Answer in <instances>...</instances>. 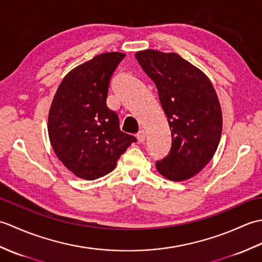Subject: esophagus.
Wrapping results in <instances>:
<instances>
[{
    "mask_svg": "<svg viewBox=\"0 0 262 262\" xmlns=\"http://www.w3.org/2000/svg\"><path fill=\"white\" fill-rule=\"evenodd\" d=\"M136 137H137V141L140 142V143L145 141V130H144V129H140V130H138Z\"/></svg>",
    "mask_w": 262,
    "mask_h": 262,
    "instance_id": "1",
    "label": "esophagus"
}]
</instances>
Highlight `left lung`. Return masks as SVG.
<instances>
[{
	"instance_id": "obj_1",
	"label": "left lung",
	"mask_w": 262,
	"mask_h": 262,
	"mask_svg": "<svg viewBox=\"0 0 262 262\" xmlns=\"http://www.w3.org/2000/svg\"><path fill=\"white\" fill-rule=\"evenodd\" d=\"M135 57L158 88L171 130V149L157 169L172 181L190 179L220 144L223 117L215 89L203 71L176 53L146 49Z\"/></svg>"
}]
</instances>
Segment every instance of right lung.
<instances>
[{
	"label": "right lung",
	"mask_w": 262,
	"mask_h": 262,
	"mask_svg": "<svg viewBox=\"0 0 262 262\" xmlns=\"http://www.w3.org/2000/svg\"><path fill=\"white\" fill-rule=\"evenodd\" d=\"M125 57L103 53L70 71L55 93L48 114V136L65 168L94 180L113 171L136 138L119 128L118 115L107 107L110 77Z\"/></svg>",
	"instance_id": "1"
}]
</instances>
